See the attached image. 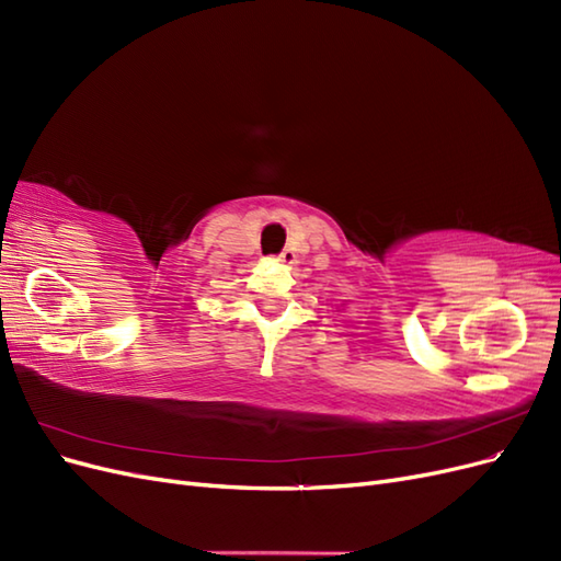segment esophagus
Instances as JSON below:
<instances>
[{
	"label": "esophagus",
	"mask_w": 561,
	"mask_h": 561,
	"mask_svg": "<svg viewBox=\"0 0 561 561\" xmlns=\"http://www.w3.org/2000/svg\"><path fill=\"white\" fill-rule=\"evenodd\" d=\"M295 257H297V254H295L293 250H283V252L278 254V262H283V264H295Z\"/></svg>",
	"instance_id": "esophagus-1"
}]
</instances>
